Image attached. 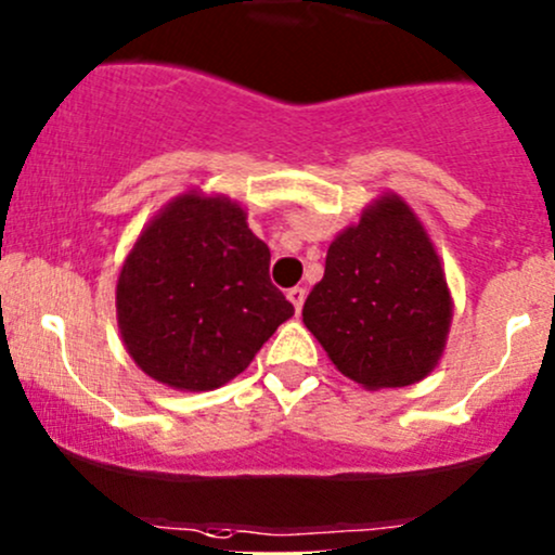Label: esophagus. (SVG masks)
<instances>
[{"mask_svg":"<svg viewBox=\"0 0 555 555\" xmlns=\"http://www.w3.org/2000/svg\"><path fill=\"white\" fill-rule=\"evenodd\" d=\"M287 300L292 302V306H295L297 313H300L302 302H306V289H302V287H292V289H287Z\"/></svg>","mask_w":555,"mask_h":555,"instance_id":"obj_1","label":"esophagus"}]
</instances>
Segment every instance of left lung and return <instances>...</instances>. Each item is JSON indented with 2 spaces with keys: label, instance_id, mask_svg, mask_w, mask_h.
<instances>
[{
  "label": "left lung",
  "instance_id": "1",
  "mask_svg": "<svg viewBox=\"0 0 555 555\" xmlns=\"http://www.w3.org/2000/svg\"><path fill=\"white\" fill-rule=\"evenodd\" d=\"M453 300L435 245L385 194L328 245L302 321L347 379L366 389L422 382L446 350Z\"/></svg>",
  "mask_w": 555,
  "mask_h": 555
}]
</instances>
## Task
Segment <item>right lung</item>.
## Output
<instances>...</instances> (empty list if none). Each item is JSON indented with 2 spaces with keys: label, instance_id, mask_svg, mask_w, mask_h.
Segmentation results:
<instances>
[{
  "label": "right lung",
  "instance_id": "obj_1",
  "mask_svg": "<svg viewBox=\"0 0 555 555\" xmlns=\"http://www.w3.org/2000/svg\"><path fill=\"white\" fill-rule=\"evenodd\" d=\"M271 249L229 197L186 192L139 234L115 308L126 350L160 385L205 392L234 379L295 315L268 276Z\"/></svg>",
  "mask_w": 555,
  "mask_h": 555
}]
</instances>
